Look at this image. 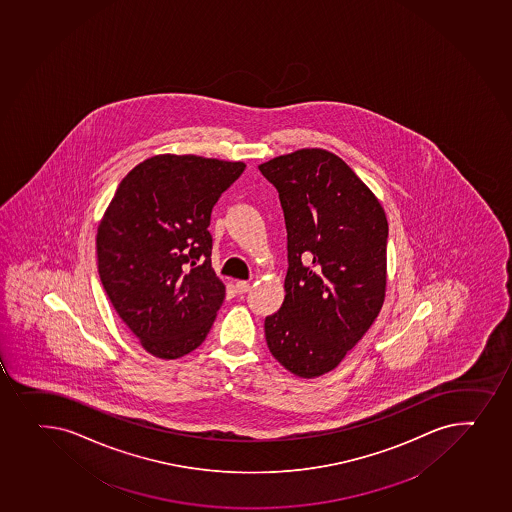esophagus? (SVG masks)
<instances>
[{"instance_id":"obj_1","label":"esophagus","mask_w":512,"mask_h":512,"mask_svg":"<svg viewBox=\"0 0 512 512\" xmlns=\"http://www.w3.org/2000/svg\"><path fill=\"white\" fill-rule=\"evenodd\" d=\"M235 289H237L238 294H243V292L250 291V284L247 281H238L235 284Z\"/></svg>"}]
</instances>
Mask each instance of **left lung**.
I'll use <instances>...</instances> for the list:
<instances>
[{
	"label": "left lung",
	"instance_id": "1",
	"mask_svg": "<svg viewBox=\"0 0 512 512\" xmlns=\"http://www.w3.org/2000/svg\"><path fill=\"white\" fill-rule=\"evenodd\" d=\"M281 199L286 297L265 318V340L289 372L313 379L338 367L384 304V208L338 155L296 150L259 165Z\"/></svg>",
	"mask_w": 512,
	"mask_h": 512
}]
</instances>
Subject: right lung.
<instances>
[{
	"label": "right lung",
	"mask_w": 512,
	"mask_h": 512,
	"mask_svg": "<svg viewBox=\"0 0 512 512\" xmlns=\"http://www.w3.org/2000/svg\"><path fill=\"white\" fill-rule=\"evenodd\" d=\"M243 162L155 155L123 177L96 235L101 284L154 357H184L206 340L225 299L211 267V211Z\"/></svg>",
	"instance_id": "obj_1"
}]
</instances>
